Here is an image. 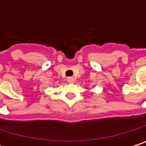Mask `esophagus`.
Here are the masks:
<instances>
[{"instance_id":"esophagus-1","label":"esophagus","mask_w":146,"mask_h":146,"mask_svg":"<svg viewBox=\"0 0 146 146\" xmlns=\"http://www.w3.org/2000/svg\"><path fill=\"white\" fill-rule=\"evenodd\" d=\"M68 82L69 84H73V83L75 82V78H74L73 77H68Z\"/></svg>"}]
</instances>
